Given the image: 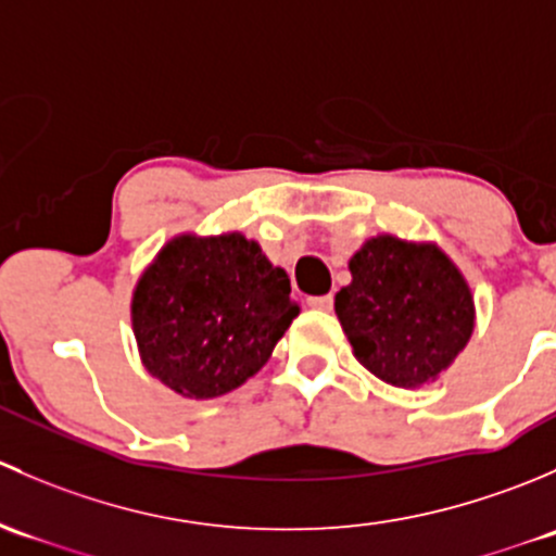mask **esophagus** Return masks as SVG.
I'll list each match as a JSON object with an SVG mask.
<instances>
[{"label":"esophagus","instance_id":"esophagus-1","mask_svg":"<svg viewBox=\"0 0 556 556\" xmlns=\"http://www.w3.org/2000/svg\"><path fill=\"white\" fill-rule=\"evenodd\" d=\"M306 304H309L312 309L328 312L330 306H333V295H309V299H306Z\"/></svg>","mask_w":556,"mask_h":556}]
</instances>
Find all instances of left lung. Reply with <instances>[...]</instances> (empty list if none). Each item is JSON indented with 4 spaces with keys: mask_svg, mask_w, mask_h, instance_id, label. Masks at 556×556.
<instances>
[{
    "mask_svg": "<svg viewBox=\"0 0 556 556\" xmlns=\"http://www.w3.org/2000/svg\"><path fill=\"white\" fill-rule=\"evenodd\" d=\"M336 317L357 363L392 387L435 382L476 328L470 285L433 242L379 233L350 257Z\"/></svg>",
    "mask_w": 556,
    "mask_h": 556,
    "instance_id": "8db88e82",
    "label": "left lung"
}]
</instances>
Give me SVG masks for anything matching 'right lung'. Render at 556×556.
<instances>
[{"label":"right lung","instance_id":"obj_1","mask_svg":"<svg viewBox=\"0 0 556 556\" xmlns=\"http://www.w3.org/2000/svg\"><path fill=\"white\" fill-rule=\"evenodd\" d=\"M301 306L290 277L255 239L179 233L131 295V328L148 374L182 397L210 401L255 377Z\"/></svg>","mask_w":556,"mask_h":556}]
</instances>
